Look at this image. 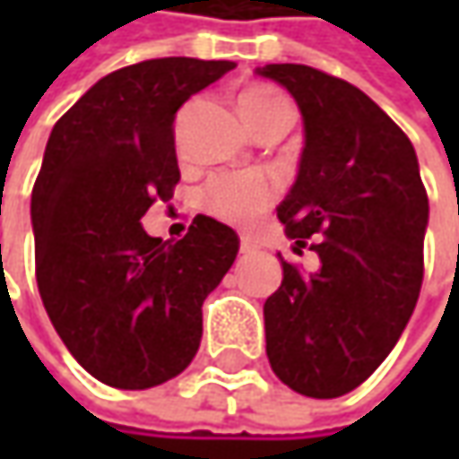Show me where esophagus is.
Instances as JSON below:
<instances>
[{"mask_svg":"<svg viewBox=\"0 0 459 459\" xmlns=\"http://www.w3.org/2000/svg\"><path fill=\"white\" fill-rule=\"evenodd\" d=\"M255 250H257V245L253 242V239L250 238L239 239V253H242V255H250V253H255Z\"/></svg>","mask_w":459,"mask_h":459,"instance_id":"obj_1","label":"esophagus"}]
</instances>
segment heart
Masks as SVG:
<instances>
[{
	"mask_svg": "<svg viewBox=\"0 0 459 459\" xmlns=\"http://www.w3.org/2000/svg\"><path fill=\"white\" fill-rule=\"evenodd\" d=\"M239 115L250 130L271 119H291V107L273 86H250L239 94ZM275 188L263 173H220L202 194L204 209L217 220L250 227L271 206Z\"/></svg>",
	"mask_w": 459,
	"mask_h": 459,
	"instance_id": "heart-1",
	"label": "heart"
}]
</instances>
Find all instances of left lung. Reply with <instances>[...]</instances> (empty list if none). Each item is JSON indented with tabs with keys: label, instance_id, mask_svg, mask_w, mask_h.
I'll use <instances>...</instances> for the list:
<instances>
[{
	"label": "left lung",
	"instance_id": "8db88e82",
	"mask_svg": "<svg viewBox=\"0 0 459 459\" xmlns=\"http://www.w3.org/2000/svg\"><path fill=\"white\" fill-rule=\"evenodd\" d=\"M304 119V151L278 220L319 255L304 275L281 257L268 296L265 352L296 394L337 398L358 388L398 342L424 278L429 199L414 145L358 86L311 65L268 63Z\"/></svg>",
	"mask_w": 459,
	"mask_h": 459
}]
</instances>
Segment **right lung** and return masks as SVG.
<instances>
[{"instance_id":"obj_1","label":"right lung","mask_w":459,"mask_h":459,"mask_svg":"<svg viewBox=\"0 0 459 459\" xmlns=\"http://www.w3.org/2000/svg\"><path fill=\"white\" fill-rule=\"evenodd\" d=\"M232 61L155 58L99 79L56 122L32 188L35 275L68 352L125 391L184 373L202 342V304L232 268L238 232L199 214L184 239L140 220L178 184L173 119Z\"/></svg>"}]
</instances>
